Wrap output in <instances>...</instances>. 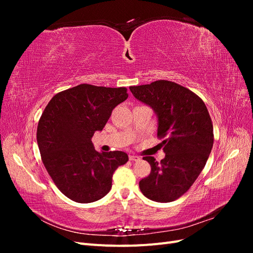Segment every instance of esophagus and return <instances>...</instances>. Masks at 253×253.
<instances>
[{"mask_svg": "<svg viewBox=\"0 0 253 253\" xmlns=\"http://www.w3.org/2000/svg\"><path fill=\"white\" fill-rule=\"evenodd\" d=\"M128 158H129V160H131V162H138V160H140V158L138 156H136V155H129Z\"/></svg>", "mask_w": 253, "mask_h": 253, "instance_id": "esophagus-1", "label": "esophagus"}]
</instances>
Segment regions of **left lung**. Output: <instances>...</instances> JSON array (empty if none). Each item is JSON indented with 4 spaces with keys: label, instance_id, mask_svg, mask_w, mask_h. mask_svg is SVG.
Wrapping results in <instances>:
<instances>
[{
    "label": "left lung",
    "instance_id": "8db88e82",
    "mask_svg": "<svg viewBox=\"0 0 253 253\" xmlns=\"http://www.w3.org/2000/svg\"><path fill=\"white\" fill-rule=\"evenodd\" d=\"M140 102L154 111L157 136L166 156L156 162L143 157L151 173L139 181L142 194L158 203H169L185 194L203 171L213 147V126L207 106L193 91L168 80L131 86Z\"/></svg>",
    "mask_w": 253,
    "mask_h": 253
}]
</instances>
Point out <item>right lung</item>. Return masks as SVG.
<instances>
[{"instance_id": "right-lung-1", "label": "right lung", "mask_w": 253, "mask_h": 253, "mask_svg": "<svg viewBox=\"0 0 253 253\" xmlns=\"http://www.w3.org/2000/svg\"><path fill=\"white\" fill-rule=\"evenodd\" d=\"M127 98L126 87L90 84L51 98L37 128L42 162L58 189L70 200L87 204L110 192L113 174L128 156L121 151L97 152L91 137L102 131L112 111Z\"/></svg>"}]
</instances>
